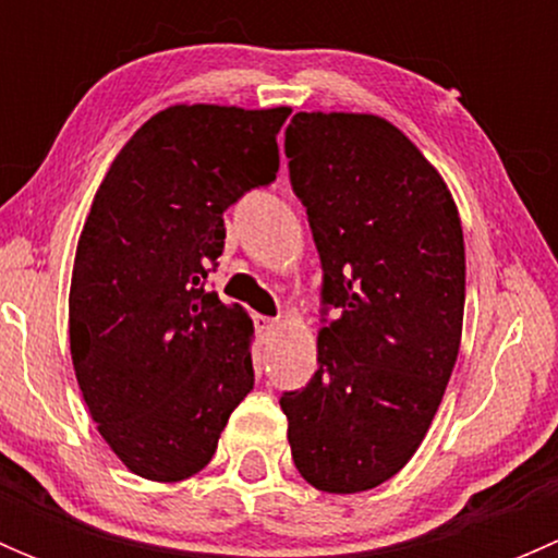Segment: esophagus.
Returning a JSON list of instances; mask_svg holds the SVG:
<instances>
[{
	"mask_svg": "<svg viewBox=\"0 0 558 558\" xmlns=\"http://www.w3.org/2000/svg\"><path fill=\"white\" fill-rule=\"evenodd\" d=\"M256 331H258V340L262 342H267V340H272L275 335H278V320L275 318H267V315H256Z\"/></svg>",
	"mask_w": 558,
	"mask_h": 558,
	"instance_id": "34e87169",
	"label": "esophagus"
}]
</instances>
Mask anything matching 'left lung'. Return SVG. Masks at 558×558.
I'll list each match as a JSON object with an SVG mask.
<instances>
[{"label": "left lung", "mask_w": 558, "mask_h": 558, "mask_svg": "<svg viewBox=\"0 0 558 558\" xmlns=\"http://www.w3.org/2000/svg\"><path fill=\"white\" fill-rule=\"evenodd\" d=\"M286 156L324 302L340 307L311 384L280 397L291 456L318 492H369L418 451L459 356V210L413 140L373 112H296Z\"/></svg>", "instance_id": "1"}]
</instances>
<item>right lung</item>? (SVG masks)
Masks as SVG:
<instances>
[{"instance_id":"right-lung-1","label":"right lung","mask_w":558,"mask_h":558,"mask_svg":"<svg viewBox=\"0 0 558 558\" xmlns=\"http://www.w3.org/2000/svg\"><path fill=\"white\" fill-rule=\"evenodd\" d=\"M291 107L170 105L118 150L77 240L70 353L99 435L129 472L210 464L253 388V320L205 289L223 210L280 167Z\"/></svg>"}]
</instances>
